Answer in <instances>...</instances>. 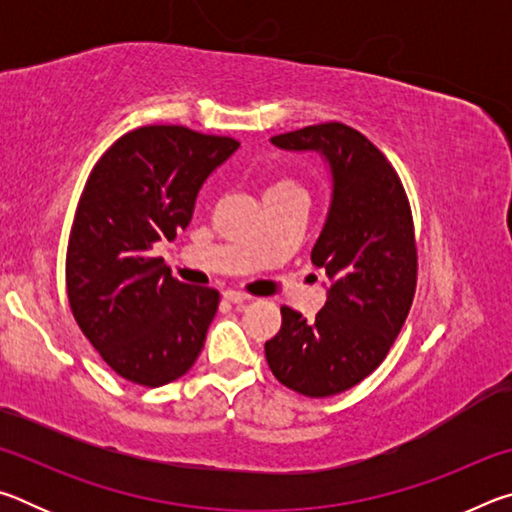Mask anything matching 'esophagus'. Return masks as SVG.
Listing matches in <instances>:
<instances>
[{
    "instance_id": "34e87169",
    "label": "esophagus",
    "mask_w": 512,
    "mask_h": 512,
    "mask_svg": "<svg viewBox=\"0 0 512 512\" xmlns=\"http://www.w3.org/2000/svg\"><path fill=\"white\" fill-rule=\"evenodd\" d=\"M223 298L228 300V302H232V305H237V307H241V305H246V302H250V296H246V293H239V291H225Z\"/></svg>"
}]
</instances>
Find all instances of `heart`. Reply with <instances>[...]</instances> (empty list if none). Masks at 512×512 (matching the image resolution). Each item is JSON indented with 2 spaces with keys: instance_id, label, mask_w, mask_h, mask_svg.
<instances>
[{
  "instance_id": "heart-1",
  "label": "heart",
  "mask_w": 512,
  "mask_h": 512,
  "mask_svg": "<svg viewBox=\"0 0 512 512\" xmlns=\"http://www.w3.org/2000/svg\"><path fill=\"white\" fill-rule=\"evenodd\" d=\"M277 185H291V183H277ZM277 185H273V187H277Z\"/></svg>"
}]
</instances>
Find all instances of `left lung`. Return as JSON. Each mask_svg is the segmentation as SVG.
I'll list each match as a JSON object with an SVG mask.
<instances>
[{
    "instance_id": "8db88e82",
    "label": "left lung",
    "mask_w": 512,
    "mask_h": 512,
    "mask_svg": "<svg viewBox=\"0 0 512 512\" xmlns=\"http://www.w3.org/2000/svg\"><path fill=\"white\" fill-rule=\"evenodd\" d=\"M271 144L318 153L327 164L329 207L311 262L329 284L311 320L280 309V332L264 343L266 361L291 391L329 397L384 361L409 314L415 293L409 201L384 153L339 121L275 135Z\"/></svg>"
}]
</instances>
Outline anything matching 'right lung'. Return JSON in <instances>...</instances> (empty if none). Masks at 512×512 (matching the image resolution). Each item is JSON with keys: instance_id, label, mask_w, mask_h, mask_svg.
Returning <instances> with one entry per match:
<instances>
[{"instance_id": "obj_1", "label": "right lung", "mask_w": 512, "mask_h": 512, "mask_svg": "<svg viewBox=\"0 0 512 512\" xmlns=\"http://www.w3.org/2000/svg\"><path fill=\"white\" fill-rule=\"evenodd\" d=\"M237 149L232 137L144 126L119 137L85 183L67 246L69 307L133 384H169L203 350L219 291L178 282L151 250L187 228L203 183Z\"/></svg>"}]
</instances>
